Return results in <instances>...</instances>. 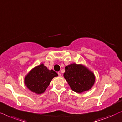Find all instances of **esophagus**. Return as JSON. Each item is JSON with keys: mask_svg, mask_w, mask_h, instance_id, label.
Listing matches in <instances>:
<instances>
[{"mask_svg": "<svg viewBox=\"0 0 122 122\" xmlns=\"http://www.w3.org/2000/svg\"><path fill=\"white\" fill-rule=\"evenodd\" d=\"M58 76H60V77H61V74H60V72H58Z\"/></svg>", "mask_w": 122, "mask_h": 122, "instance_id": "34e87169", "label": "esophagus"}]
</instances>
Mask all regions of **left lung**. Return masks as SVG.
I'll list each match as a JSON object with an SVG mask.
<instances>
[{"label":"left lung","mask_w":122,"mask_h":122,"mask_svg":"<svg viewBox=\"0 0 122 122\" xmlns=\"http://www.w3.org/2000/svg\"><path fill=\"white\" fill-rule=\"evenodd\" d=\"M64 76L72 90L77 93L90 90L95 81L93 72L82 64H71L66 66Z\"/></svg>","instance_id":"1"}]
</instances>
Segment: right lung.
<instances>
[{
	"instance_id": "obj_1",
	"label": "right lung",
	"mask_w": 122,
	"mask_h": 122,
	"mask_svg": "<svg viewBox=\"0 0 122 122\" xmlns=\"http://www.w3.org/2000/svg\"><path fill=\"white\" fill-rule=\"evenodd\" d=\"M58 74L47 69L43 64L33 67L24 77V82L26 87L36 94L43 93L50 85L53 77Z\"/></svg>"
}]
</instances>
